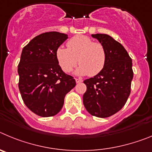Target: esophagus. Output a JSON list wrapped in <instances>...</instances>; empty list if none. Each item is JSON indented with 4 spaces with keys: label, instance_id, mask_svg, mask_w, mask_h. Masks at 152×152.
<instances>
[{
    "label": "esophagus",
    "instance_id": "obj_1",
    "mask_svg": "<svg viewBox=\"0 0 152 152\" xmlns=\"http://www.w3.org/2000/svg\"><path fill=\"white\" fill-rule=\"evenodd\" d=\"M76 83H82V82H83V80H82L81 79H77V78H76Z\"/></svg>",
    "mask_w": 152,
    "mask_h": 152
}]
</instances>
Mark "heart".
<instances>
[{
  "instance_id": "1",
  "label": "heart",
  "mask_w": 152,
  "mask_h": 152,
  "mask_svg": "<svg viewBox=\"0 0 152 152\" xmlns=\"http://www.w3.org/2000/svg\"><path fill=\"white\" fill-rule=\"evenodd\" d=\"M66 46L67 48L59 47L56 50L58 64L65 73L73 70L77 62L79 66L76 73L79 76H96L104 67L106 50L99 42H93L86 35H77L68 41Z\"/></svg>"
}]
</instances>
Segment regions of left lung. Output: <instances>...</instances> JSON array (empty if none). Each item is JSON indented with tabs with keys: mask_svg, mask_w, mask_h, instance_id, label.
Here are the masks:
<instances>
[{
	"mask_svg": "<svg viewBox=\"0 0 152 152\" xmlns=\"http://www.w3.org/2000/svg\"><path fill=\"white\" fill-rule=\"evenodd\" d=\"M106 50V64L101 73L83 83L87 89L83 104L87 111L105 118L121 110L130 95L133 77L131 57L124 46L106 34L91 35Z\"/></svg>",
	"mask_w": 152,
	"mask_h": 152,
	"instance_id": "1",
	"label": "left lung"
}]
</instances>
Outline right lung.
I'll return each mask as SVG.
<instances>
[{
    "mask_svg": "<svg viewBox=\"0 0 152 152\" xmlns=\"http://www.w3.org/2000/svg\"><path fill=\"white\" fill-rule=\"evenodd\" d=\"M67 39L66 34L58 32L42 33L22 51L19 89L27 107L40 117L59 113L65 95L76 86V80L62 70L56 57L57 49Z\"/></svg>",
    "mask_w": 152,
    "mask_h": 152,
    "instance_id": "1",
    "label": "right lung"
}]
</instances>
